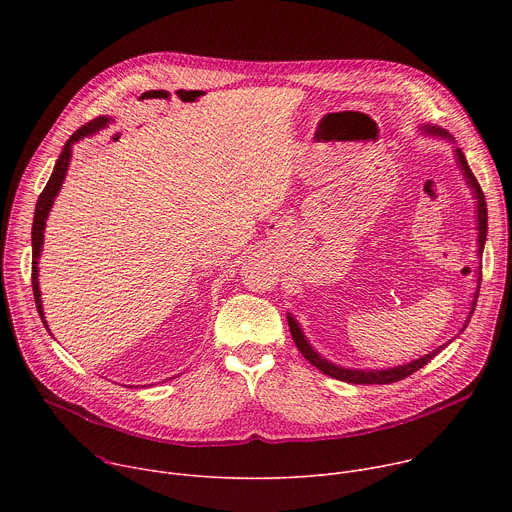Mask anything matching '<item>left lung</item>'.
<instances>
[{
	"label": "left lung",
	"instance_id": "1",
	"mask_svg": "<svg viewBox=\"0 0 512 512\" xmlns=\"http://www.w3.org/2000/svg\"><path fill=\"white\" fill-rule=\"evenodd\" d=\"M423 129L429 131V133H440V135H444V137H450V135H448L446 131H442V129L427 127V125H425ZM456 158H458L460 168L464 170V176L468 178V184L474 188V194H476V198H478V247H480L478 251H480V255H482L484 241H486V229H488L486 198H484V192H482V188H480L476 176L472 174V170H470V166H468V162H466L462 150H456ZM480 269H482V267H480ZM480 281H482V271H480L478 283H480ZM478 287H480V285H478ZM478 291H480V289H476V294H474V302H472V312H470V316L474 314V308H476V302H478ZM470 316H468L464 328L468 326ZM287 322H289L291 336H294V342H296L298 350L304 354L306 360H310V362L314 364V367L320 369L324 375L334 377V379H338V381L354 383V385H389V383H397V381H401V379L413 375L415 371L423 369L425 364H427L435 354H440V352L444 350V346H448V344H444V346H440L437 350H433V352H429V354H425V356H421V358H417V360H413V362H409V364H403V367H397V369H383V371H350V369L336 367V364H332V362H328L326 358H322V356L308 344V340L304 338V334H302V330H300V326H298V322H296L294 318L287 316Z\"/></svg>",
	"mask_w": 512,
	"mask_h": 512
}]
</instances>
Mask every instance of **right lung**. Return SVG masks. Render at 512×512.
Here are the masks:
<instances>
[{"mask_svg":"<svg viewBox=\"0 0 512 512\" xmlns=\"http://www.w3.org/2000/svg\"><path fill=\"white\" fill-rule=\"evenodd\" d=\"M109 123V117H95L93 121L85 123L83 127H79L75 133H72L68 137V141L64 143V148L54 164V170H52V176L48 180V184L44 186L38 202H36V212H34V225H32V289H34V302H36V310L46 326V320H44V308H42V298H40V287H38V257H40V251H42V243H44V227H46V218H48V212L52 208V202L62 186V180L66 176V168H68V162H70V145L79 141L81 137L85 135H91L99 129H103L105 125ZM48 328V326H46Z\"/></svg>","mask_w":512,"mask_h":512,"instance_id":"right-lung-1","label":"right lung"}]
</instances>
